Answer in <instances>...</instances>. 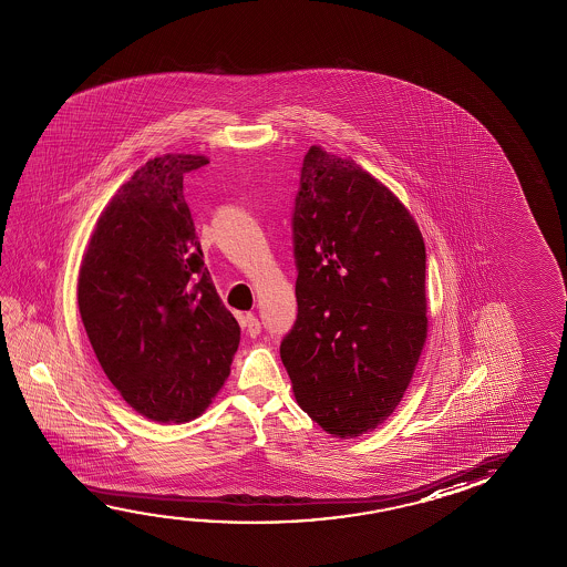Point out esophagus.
I'll return each instance as SVG.
<instances>
[{
	"label": "esophagus",
	"mask_w": 567,
	"mask_h": 567,
	"mask_svg": "<svg viewBox=\"0 0 567 567\" xmlns=\"http://www.w3.org/2000/svg\"><path fill=\"white\" fill-rule=\"evenodd\" d=\"M245 330H247V334L251 336V338H257L260 334V322L259 318L255 315L245 316Z\"/></svg>",
	"instance_id": "1"
}]
</instances>
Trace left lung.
<instances>
[{
    "label": "left lung",
    "instance_id": "left-lung-1",
    "mask_svg": "<svg viewBox=\"0 0 567 567\" xmlns=\"http://www.w3.org/2000/svg\"><path fill=\"white\" fill-rule=\"evenodd\" d=\"M297 322L280 342L298 405L336 436L390 417L427 338L425 243L353 159L308 150L292 212Z\"/></svg>",
    "mask_w": 567,
    "mask_h": 567
}]
</instances>
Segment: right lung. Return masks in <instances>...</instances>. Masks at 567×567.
Returning a JSON list of instances; mask_svg holds the SVG:
<instances>
[{"label": "right lung", "mask_w": 567, "mask_h": 567, "mask_svg": "<svg viewBox=\"0 0 567 567\" xmlns=\"http://www.w3.org/2000/svg\"><path fill=\"white\" fill-rule=\"evenodd\" d=\"M205 164L167 154L140 167L106 205L79 272V310L106 378L158 423L204 413L241 336L184 199V176Z\"/></svg>", "instance_id": "add662e5"}]
</instances>
